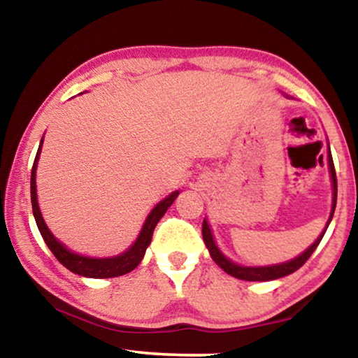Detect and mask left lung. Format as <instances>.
I'll return each instance as SVG.
<instances>
[{
  "instance_id": "1",
  "label": "left lung",
  "mask_w": 358,
  "mask_h": 358,
  "mask_svg": "<svg viewBox=\"0 0 358 358\" xmlns=\"http://www.w3.org/2000/svg\"><path fill=\"white\" fill-rule=\"evenodd\" d=\"M329 169H331V179H332V189H334V197H332V212H331V218L329 222L326 224V229L329 227L331 220H332V215H334V210H336V202H337V178H336V168H334V161H332V156H331V151H329ZM326 229L322 231V234H320V238L316 239L315 243L311 244L310 248L306 249L305 252L301 254V256H298L293 259L290 262H283V264H278V266H268V267H241V266H236V264L228 261L227 257L223 256L222 252H220V249L217 248V244L213 241V236H212V231H210L208 228V223L205 222L202 223V236H203V241H205V246L208 248L210 254H212L213 261L218 264L220 267L223 268L224 272L229 273V275L236 277V278H241V280H252V282H267V280H275V278H280V277H285V275H290L295 271H298L303 264H305L308 259L311 257V254L316 251L317 244L321 243L322 236H324Z\"/></svg>"
}]
</instances>
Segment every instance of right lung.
<instances>
[{"label": "right lung", "mask_w": 358, "mask_h": 358, "mask_svg": "<svg viewBox=\"0 0 358 358\" xmlns=\"http://www.w3.org/2000/svg\"><path fill=\"white\" fill-rule=\"evenodd\" d=\"M41 148H42V143L37 150L36 159H34V166H32V173H31V202H32L34 218H36L38 231H41L43 241H45L48 249L53 252V256H55L58 259V262L63 264L68 271H71L73 273H78V275H83V277L110 278V277L125 275V273L134 271V268L141 262V259H143L146 248L150 246L151 236H153L156 224H158L161 217L166 213V210L173 205L179 192H173L168 199H164L163 202L156 205L153 212L148 215V218H146L138 239H136L134 246H131L127 252L120 254V256L117 257H109V259H91L85 256H78V254L68 251L63 244H60L55 238H53V234L48 231L47 224L43 223L41 210H38L37 192H36V169H37L38 155H41Z\"/></svg>", "instance_id": "right-lung-1"}]
</instances>
